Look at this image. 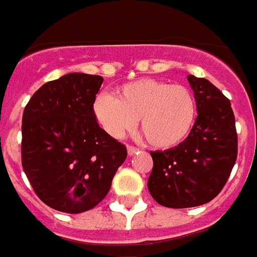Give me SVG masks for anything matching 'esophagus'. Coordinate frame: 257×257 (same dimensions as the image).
<instances>
[{
    "label": "esophagus",
    "mask_w": 257,
    "mask_h": 257,
    "mask_svg": "<svg viewBox=\"0 0 257 257\" xmlns=\"http://www.w3.org/2000/svg\"><path fill=\"white\" fill-rule=\"evenodd\" d=\"M127 152H128V155L137 154L138 148L137 147H134V145H127Z\"/></svg>",
    "instance_id": "esophagus-1"
}]
</instances>
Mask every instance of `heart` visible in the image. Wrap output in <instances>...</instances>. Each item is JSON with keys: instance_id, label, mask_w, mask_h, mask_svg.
<instances>
[{"instance_id": "heart-1", "label": "heart", "mask_w": 257, "mask_h": 257, "mask_svg": "<svg viewBox=\"0 0 257 257\" xmlns=\"http://www.w3.org/2000/svg\"><path fill=\"white\" fill-rule=\"evenodd\" d=\"M95 119L114 138L132 132L140 119L144 137L156 148H172L190 136L196 120V99L187 87L138 79L117 88L116 98L98 94Z\"/></svg>"}]
</instances>
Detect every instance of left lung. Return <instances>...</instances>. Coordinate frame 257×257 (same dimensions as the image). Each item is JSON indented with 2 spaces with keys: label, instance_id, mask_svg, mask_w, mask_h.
Instances as JSON below:
<instances>
[{
  "label": "left lung",
  "instance_id": "8db88e82",
  "mask_svg": "<svg viewBox=\"0 0 257 257\" xmlns=\"http://www.w3.org/2000/svg\"><path fill=\"white\" fill-rule=\"evenodd\" d=\"M196 99L190 136L167 151L151 152L154 167L148 190L159 205L194 207L219 195L238 154L235 117L230 99L206 79L188 76Z\"/></svg>",
  "mask_w": 257,
  "mask_h": 257
}]
</instances>
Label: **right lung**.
Segmentation results:
<instances>
[{
    "mask_svg": "<svg viewBox=\"0 0 257 257\" xmlns=\"http://www.w3.org/2000/svg\"><path fill=\"white\" fill-rule=\"evenodd\" d=\"M103 79L69 73L38 88L22 117V166L37 196L55 210L81 213L110 190L125 145L99 127L92 110Z\"/></svg>",
    "mask_w": 257,
    "mask_h": 257,
    "instance_id": "right-lung-1",
    "label": "right lung"
}]
</instances>
